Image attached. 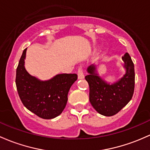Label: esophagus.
Returning a JSON list of instances; mask_svg holds the SVG:
<instances>
[{
  "mask_svg": "<svg viewBox=\"0 0 150 150\" xmlns=\"http://www.w3.org/2000/svg\"><path fill=\"white\" fill-rule=\"evenodd\" d=\"M85 77L84 74H83V69H82V67H79V69H78V78L79 80H81V79H83Z\"/></svg>",
  "mask_w": 150,
  "mask_h": 150,
  "instance_id": "esophagus-1",
  "label": "esophagus"
}]
</instances>
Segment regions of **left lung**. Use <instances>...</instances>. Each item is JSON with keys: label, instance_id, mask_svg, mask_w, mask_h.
Segmentation results:
<instances>
[{"label": "left lung", "instance_id": "left-lung-1", "mask_svg": "<svg viewBox=\"0 0 150 150\" xmlns=\"http://www.w3.org/2000/svg\"><path fill=\"white\" fill-rule=\"evenodd\" d=\"M125 75L119 81L110 85L96 73V66L88 67L86 76L90 88L89 100L98 113L111 116L121 111L132 99L134 91V65L128 53L122 57Z\"/></svg>", "mask_w": 150, "mask_h": 150}]
</instances>
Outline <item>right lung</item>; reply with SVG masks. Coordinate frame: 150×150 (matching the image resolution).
<instances>
[{
	"label": "right lung",
	"mask_w": 150,
	"mask_h": 150,
	"mask_svg": "<svg viewBox=\"0 0 150 150\" xmlns=\"http://www.w3.org/2000/svg\"><path fill=\"white\" fill-rule=\"evenodd\" d=\"M26 48L23 51L16 69V85L22 103L39 117L54 119L61 114L67 102V94L78 79L76 74H59L41 81L28 73L24 67Z\"/></svg>",
	"instance_id": "1"
}]
</instances>
